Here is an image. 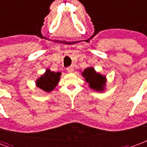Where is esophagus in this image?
<instances>
[{
    "label": "esophagus",
    "instance_id": "obj_1",
    "mask_svg": "<svg viewBox=\"0 0 147 147\" xmlns=\"http://www.w3.org/2000/svg\"><path fill=\"white\" fill-rule=\"evenodd\" d=\"M67 72L72 73L73 71H74V67H72V66H70V67H67Z\"/></svg>",
    "mask_w": 147,
    "mask_h": 147
}]
</instances>
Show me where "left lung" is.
I'll use <instances>...</instances> for the list:
<instances>
[{
  "instance_id": "obj_1",
  "label": "left lung",
  "mask_w": 147,
  "mask_h": 147,
  "mask_svg": "<svg viewBox=\"0 0 147 147\" xmlns=\"http://www.w3.org/2000/svg\"><path fill=\"white\" fill-rule=\"evenodd\" d=\"M83 76L85 78V80L89 83L90 88L96 90H103L105 84V77L101 76L94 71V68H87L82 73Z\"/></svg>"
}]
</instances>
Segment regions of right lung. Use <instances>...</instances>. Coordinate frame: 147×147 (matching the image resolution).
<instances>
[{
  "label": "right lung",
  "mask_w": 147,
  "mask_h": 147,
  "mask_svg": "<svg viewBox=\"0 0 147 147\" xmlns=\"http://www.w3.org/2000/svg\"><path fill=\"white\" fill-rule=\"evenodd\" d=\"M60 75V73H54L49 69H47L46 74L37 80V86L42 90L49 92L57 85Z\"/></svg>",
  "instance_id": "right-lung-1"
}]
</instances>
